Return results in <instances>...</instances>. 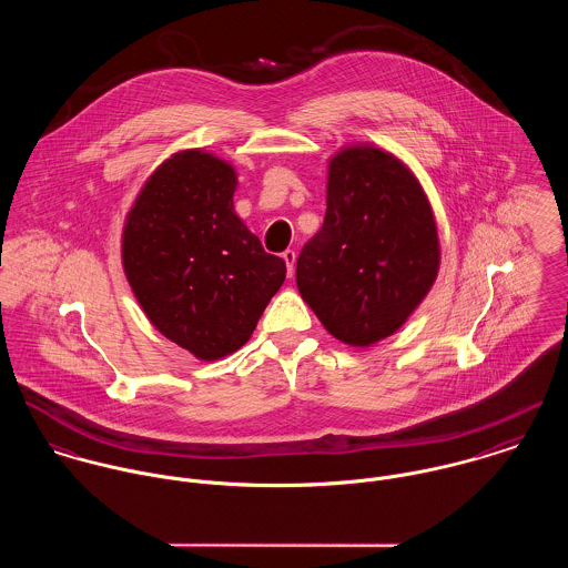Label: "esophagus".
Segmentation results:
<instances>
[{
  "mask_svg": "<svg viewBox=\"0 0 568 568\" xmlns=\"http://www.w3.org/2000/svg\"><path fill=\"white\" fill-rule=\"evenodd\" d=\"M282 258L286 262V271H288V275H293V273H295V260H297V254H295L293 250H286V252L282 254Z\"/></svg>",
  "mask_w": 568,
  "mask_h": 568,
  "instance_id": "esophagus-1",
  "label": "esophagus"
}]
</instances>
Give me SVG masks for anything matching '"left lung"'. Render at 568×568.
<instances>
[{
    "instance_id": "left-lung-1",
    "label": "left lung",
    "mask_w": 568,
    "mask_h": 568,
    "mask_svg": "<svg viewBox=\"0 0 568 568\" xmlns=\"http://www.w3.org/2000/svg\"><path fill=\"white\" fill-rule=\"evenodd\" d=\"M436 221L413 173L371 145L334 155L321 230L297 258V286L325 329L354 347L397 332L432 288Z\"/></svg>"
}]
</instances>
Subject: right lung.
Masks as SVG:
<instances>
[{"label": "right lung", "instance_id": "add662e5", "mask_svg": "<svg viewBox=\"0 0 568 568\" xmlns=\"http://www.w3.org/2000/svg\"><path fill=\"white\" fill-rule=\"evenodd\" d=\"M236 173L206 152L164 160L123 230V268L155 329L200 361L241 349L286 277L234 212Z\"/></svg>", "mask_w": 568, "mask_h": 568}]
</instances>
